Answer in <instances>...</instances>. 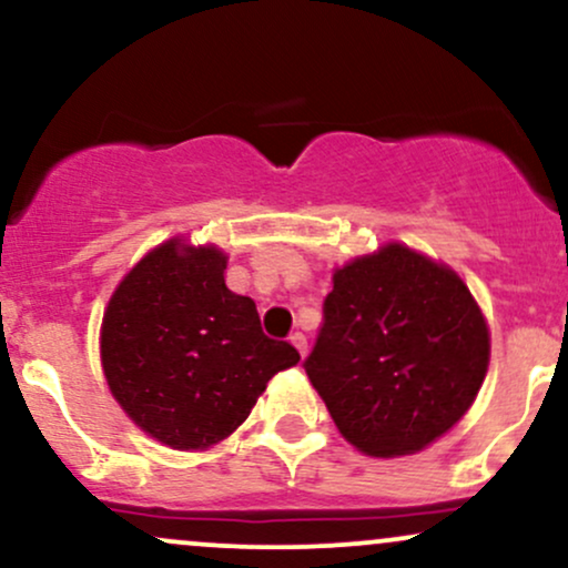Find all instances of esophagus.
I'll use <instances>...</instances> for the list:
<instances>
[{
    "instance_id": "esophagus-1",
    "label": "esophagus",
    "mask_w": 568,
    "mask_h": 568,
    "mask_svg": "<svg viewBox=\"0 0 568 568\" xmlns=\"http://www.w3.org/2000/svg\"><path fill=\"white\" fill-rule=\"evenodd\" d=\"M291 344L298 349V355L306 357V336L304 334H293L291 336Z\"/></svg>"
}]
</instances>
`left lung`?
<instances>
[{
    "instance_id": "1",
    "label": "left lung",
    "mask_w": 568,
    "mask_h": 568,
    "mask_svg": "<svg viewBox=\"0 0 568 568\" xmlns=\"http://www.w3.org/2000/svg\"><path fill=\"white\" fill-rule=\"evenodd\" d=\"M491 334L459 272L403 243L334 270L323 328L304 368L361 454L427 448L470 410Z\"/></svg>"
}]
</instances>
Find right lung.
I'll return each mask as SVG.
<instances>
[{"label": "right lung", "mask_w": 568, "mask_h": 568, "mask_svg": "<svg viewBox=\"0 0 568 568\" xmlns=\"http://www.w3.org/2000/svg\"><path fill=\"white\" fill-rule=\"evenodd\" d=\"M219 245L171 237L120 280L101 321L109 393L141 433L175 452H207L302 357L266 338L256 302L226 288Z\"/></svg>", "instance_id": "obj_1"}]
</instances>
